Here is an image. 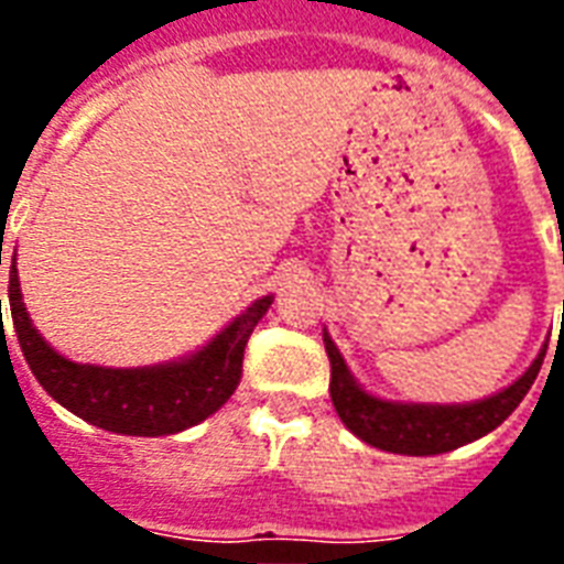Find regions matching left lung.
<instances>
[{
    "instance_id": "8db88e82",
    "label": "left lung",
    "mask_w": 564,
    "mask_h": 564,
    "mask_svg": "<svg viewBox=\"0 0 564 564\" xmlns=\"http://www.w3.org/2000/svg\"><path fill=\"white\" fill-rule=\"evenodd\" d=\"M325 351L330 360V401H334L339 419L354 436L362 442L389 451V454L406 456H430L447 454L459 445H468L474 438L486 436L491 430L516 412V406L524 401L530 386L542 369L544 351L535 357V362L516 383L503 392L491 394L477 403H392L380 401L375 394L357 386L343 354L336 351L330 336L325 334Z\"/></svg>"
}]
</instances>
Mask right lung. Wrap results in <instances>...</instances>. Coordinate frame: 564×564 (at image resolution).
<instances>
[{
  "label": "right lung",
  "mask_w": 564,
  "mask_h": 564,
  "mask_svg": "<svg viewBox=\"0 0 564 564\" xmlns=\"http://www.w3.org/2000/svg\"><path fill=\"white\" fill-rule=\"evenodd\" d=\"M13 260L17 257H11L8 301H11L13 334L20 339L31 375L78 419L126 436H170L219 410L239 383L248 336L272 304V295L254 301L207 348L181 362H166L152 369L78 366L52 351L43 343V336L34 330L22 304Z\"/></svg>",
  "instance_id": "1"
}]
</instances>
